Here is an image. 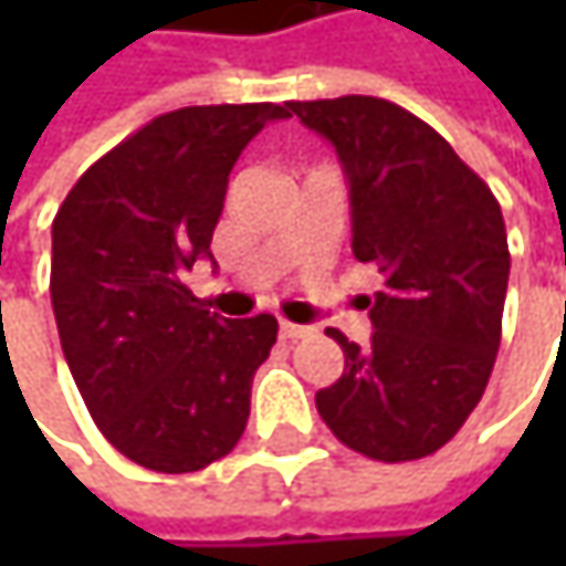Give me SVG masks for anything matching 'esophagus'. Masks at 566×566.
I'll list each match as a JSON object with an SVG mask.
<instances>
[{
	"mask_svg": "<svg viewBox=\"0 0 566 566\" xmlns=\"http://www.w3.org/2000/svg\"><path fill=\"white\" fill-rule=\"evenodd\" d=\"M314 334V327H304V324H291V321H282V337L287 340H297V337H307Z\"/></svg>",
	"mask_w": 566,
	"mask_h": 566,
	"instance_id": "34e87169",
	"label": "esophagus"
}]
</instances>
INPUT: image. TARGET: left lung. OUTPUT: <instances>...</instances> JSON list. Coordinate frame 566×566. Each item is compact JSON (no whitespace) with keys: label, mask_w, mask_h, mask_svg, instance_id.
Returning a JSON list of instances; mask_svg holds the SVG:
<instances>
[{"label":"left lung","mask_w":566,"mask_h":566,"mask_svg":"<svg viewBox=\"0 0 566 566\" xmlns=\"http://www.w3.org/2000/svg\"><path fill=\"white\" fill-rule=\"evenodd\" d=\"M334 144L350 182L357 262L377 265L367 347L327 327L344 374L314 402L327 429L377 462L442 449L479 406L502 344L509 235L485 179L416 114L347 94L291 101Z\"/></svg>","instance_id":"left-lung-1"}]
</instances>
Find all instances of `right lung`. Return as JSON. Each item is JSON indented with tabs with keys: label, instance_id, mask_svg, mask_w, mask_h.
Masks as SVG:
<instances>
[{
	"label": "right lung",
	"instance_id": "right-lung-1",
	"mask_svg": "<svg viewBox=\"0 0 566 566\" xmlns=\"http://www.w3.org/2000/svg\"><path fill=\"white\" fill-rule=\"evenodd\" d=\"M287 104H206L154 117L71 186L52 222V307L67 370L104 439L182 475L245 432L272 314L226 321L186 287L222 216L229 172Z\"/></svg>",
	"mask_w": 566,
	"mask_h": 566
}]
</instances>
